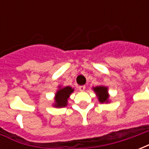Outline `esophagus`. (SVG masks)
I'll return each mask as SVG.
<instances>
[{
	"instance_id": "34e87169",
	"label": "esophagus",
	"mask_w": 149,
	"mask_h": 149,
	"mask_svg": "<svg viewBox=\"0 0 149 149\" xmlns=\"http://www.w3.org/2000/svg\"><path fill=\"white\" fill-rule=\"evenodd\" d=\"M85 86L84 85H81V86H79V89H80V91H81V92H83V91L85 90Z\"/></svg>"
}]
</instances>
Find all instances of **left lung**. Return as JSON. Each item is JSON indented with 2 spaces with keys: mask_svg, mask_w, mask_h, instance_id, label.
I'll use <instances>...</instances> for the list:
<instances>
[{
  "mask_svg": "<svg viewBox=\"0 0 149 149\" xmlns=\"http://www.w3.org/2000/svg\"><path fill=\"white\" fill-rule=\"evenodd\" d=\"M93 90L96 92L100 102H101V103L108 102L109 95H108V88L106 87L98 86V87L94 88Z\"/></svg>",
  "mask_w": 149,
  "mask_h": 149,
  "instance_id": "left-lung-1",
  "label": "left lung"
}]
</instances>
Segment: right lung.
Masks as SVG:
<instances>
[{"mask_svg": "<svg viewBox=\"0 0 149 149\" xmlns=\"http://www.w3.org/2000/svg\"><path fill=\"white\" fill-rule=\"evenodd\" d=\"M73 92V89L69 86L61 88L57 91V93H56L55 101L56 103L54 106L57 108L61 107H65L67 105V101L68 98L70 96V94Z\"/></svg>", "mask_w": 149, "mask_h": 149, "instance_id": "right-lung-1", "label": "right lung"}]
</instances>
